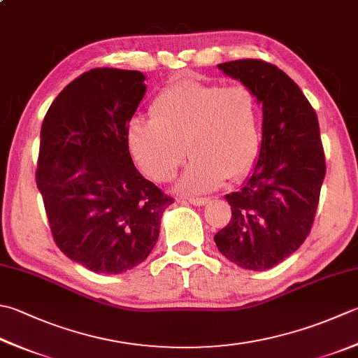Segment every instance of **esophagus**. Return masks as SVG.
<instances>
[{
  "label": "esophagus",
  "instance_id": "34e87169",
  "mask_svg": "<svg viewBox=\"0 0 358 358\" xmlns=\"http://www.w3.org/2000/svg\"><path fill=\"white\" fill-rule=\"evenodd\" d=\"M187 201L191 203V205H194V206H203V205H206V203L209 201V199H189Z\"/></svg>",
  "mask_w": 358,
  "mask_h": 358
}]
</instances>
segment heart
Masks as SVG:
<instances>
[{
    "label": "heart",
    "mask_w": 358,
    "mask_h": 358,
    "mask_svg": "<svg viewBox=\"0 0 358 358\" xmlns=\"http://www.w3.org/2000/svg\"><path fill=\"white\" fill-rule=\"evenodd\" d=\"M150 115L129 122L127 144L139 169L153 181L172 180L187 150L192 161L177 186L183 194L213 191L227 177H245L257 163L261 105L247 85L178 79L157 94Z\"/></svg>",
    "instance_id": "obj_1"
}]
</instances>
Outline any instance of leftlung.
Segmentation results:
<instances>
[{"instance_id":"obj_1","label":"left lung","mask_w":358,"mask_h":358,"mask_svg":"<svg viewBox=\"0 0 358 358\" xmlns=\"http://www.w3.org/2000/svg\"><path fill=\"white\" fill-rule=\"evenodd\" d=\"M262 103V145L253 173L227 195L231 220L214 236L220 253L245 270L285 261L309 236L326 175L318 117L303 91L268 62L220 63Z\"/></svg>"}]
</instances>
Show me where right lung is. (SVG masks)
Segmentation results:
<instances>
[{"instance_id":"right-lung-1","label":"right lung","mask_w":358,"mask_h":358,"mask_svg":"<svg viewBox=\"0 0 358 358\" xmlns=\"http://www.w3.org/2000/svg\"><path fill=\"white\" fill-rule=\"evenodd\" d=\"M144 80L141 71L90 69L62 90L41 124L35 180L54 242L94 273L141 264L173 203L130 157L127 127Z\"/></svg>"}]
</instances>
